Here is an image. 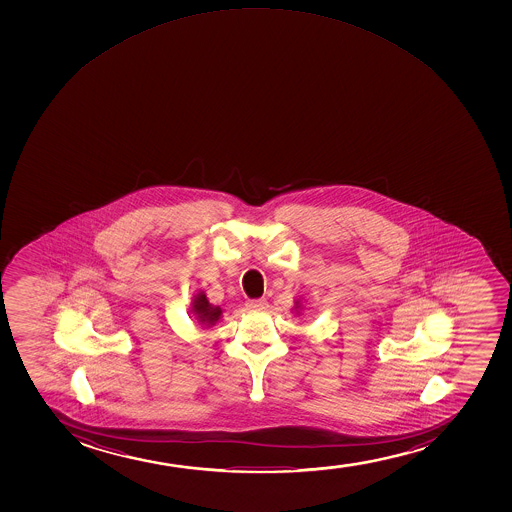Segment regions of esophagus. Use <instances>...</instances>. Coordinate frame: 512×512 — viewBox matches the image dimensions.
<instances>
[{
	"instance_id": "1",
	"label": "esophagus",
	"mask_w": 512,
	"mask_h": 512,
	"mask_svg": "<svg viewBox=\"0 0 512 512\" xmlns=\"http://www.w3.org/2000/svg\"><path fill=\"white\" fill-rule=\"evenodd\" d=\"M246 307L251 309V311H263V309L268 307V302L265 299L247 300Z\"/></svg>"
}]
</instances>
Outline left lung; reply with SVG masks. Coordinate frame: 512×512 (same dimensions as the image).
Returning <instances> with one entry per match:
<instances>
[{"mask_svg":"<svg viewBox=\"0 0 512 512\" xmlns=\"http://www.w3.org/2000/svg\"><path fill=\"white\" fill-rule=\"evenodd\" d=\"M294 311L297 316H299L300 311H302V302H300L299 299L295 300L294 302Z\"/></svg>","mask_w":512,"mask_h":512,"instance_id":"obj_1","label":"left lung"}]
</instances>
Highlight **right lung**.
<instances>
[{
    "instance_id": "right-lung-1",
    "label": "right lung",
    "mask_w": 512,
    "mask_h": 512,
    "mask_svg": "<svg viewBox=\"0 0 512 512\" xmlns=\"http://www.w3.org/2000/svg\"><path fill=\"white\" fill-rule=\"evenodd\" d=\"M222 312H224L222 307L210 304V300L206 299L205 292L200 290L198 294L194 295L193 302H191V314L201 326L212 328L222 318Z\"/></svg>"
}]
</instances>
